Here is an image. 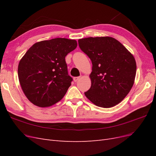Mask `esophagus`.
Instances as JSON below:
<instances>
[{
  "mask_svg": "<svg viewBox=\"0 0 156 156\" xmlns=\"http://www.w3.org/2000/svg\"><path fill=\"white\" fill-rule=\"evenodd\" d=\"M79 79H80V77H73V81H74L75 82H77Z\"/></svg>",
  "mask_w": 156,
  "mask_h": 156,
  "instance_id": "obj_1",
  "label": "esophagus"
}]
</instances>
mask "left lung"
I'll return each instance as SVG.
<instances>
[{"label": "left lung", "instance_id": "1", "mask_svg": "<svg viewBox=\"0 0 156 156\" xmlns=\"http://www.w3.org/2000/svg\"><path fill=\"white\" fill-rule=\"evenodd\" d=\"M78 43L92 64L91 87L84 95L98 107L119 104L133 85L136 69L133 56L111 37H89Z\"/></svg>", "mask_w": 156, "mask_h": 156}]
</instances>
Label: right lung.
I'll return each mask as SVG.
<instances>
[{
	"label": "right lung",
	"instance_id": "obj_1",
	"mask_svg": "<svg viewBox=\"0 0 156 156\" xmlns=\"http://www.w3.org/2000/svg\"><path fill=\"white\" fill-rule=\"evenodd\" d=\"M77 45L76 40L58 37L37 42L27 51L19 63L18 77L33 104L46 107L62 100L73 81L65 57Z\"/></svg>",
	"mask_w": 156,
	"mask_h": 156
}]
</instances>
